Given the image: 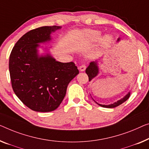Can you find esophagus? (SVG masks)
Instances as JSON below:
<instances>
[{
	"mask_svg": "<svg viewBox=\"0 0 149 149\" xmlns=\"http://www.w3.org/2000/svg\"><path fill=\"white\" fill-rule=\"evenodd\" d=\"M86 69V65H82L81 66H79V70H80L81 72H84V71H85Z\"/></svg>",
	"mask_w": 149,
	"mask_h": 149,
	"instance_id": "obj_1",
	"label": "esophagus"
}]
</instances>
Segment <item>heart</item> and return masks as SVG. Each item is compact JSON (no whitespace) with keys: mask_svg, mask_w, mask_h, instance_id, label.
I'll use <instances>...</instances> for the list:
<instances>
[{"mask_svg":"<svg viewBox=\"0 0 149 149\" xmlns=\"http://www.w3.org/2000/svg\"><path fill=\"white\" fill-rule=\"evenodd\" d=\"M86 36L91 40H97L100 38L101 33L97 31H88L86 33ZM111 40V37L109 35H106L103 38V43H106L110 42Z\"/></svg>","mask_w":149,"mask_h":149,"instance_id":"heart-1","label":"heart"}]
</instances>
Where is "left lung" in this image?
I'll return each instance as SVG.
<instances>
[{
	"label": "left lung",
	"instance_id": "1",
	"mask_svg": "<svg viewBox=\"0 0 149 149\" xmlns=\"http://www.w3.org/2000/svg\"><path fill=\"white\" fill-rule=\"evenodd\" d=\"M119 40H120V39H118V41H119ZM86 73L88 75L89 81H91L93 78H94V77H96L97 75V74H98V68H97L96 62H94V61L91 62V63H90V65H89L87 69L86 70ZM130 95V93L129 92L127 95H126V96H124L123 98L117 101L116 102H114V104H110V105H102V104H99L97 102L96 103L98 104L99 106H102V107H104V108H115V107H116V106H118L119 105H120V104H122L123 103H124V102L127 100L129 98Z\"/></svg>",
	"mask_w": 149,
	"mask_h": 149
}]
</instances>
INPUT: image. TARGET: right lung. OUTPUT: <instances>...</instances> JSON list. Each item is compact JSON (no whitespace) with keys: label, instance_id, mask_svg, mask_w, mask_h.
<instances>
[{"label":"right lung","instance_id":"obj_1","mask_svg":"<svg viewBox=\"0 0 149 149\" xmlns=\"http://www.w3.org/2000/svg\"><path fill=\"white\" fill-rule=\"evenodd\" d=\"M60 26H45L25 33L13 47L9 57L13 90L26 106L47 112L58 108L68 85L79 70L74 62L61 63L47 54L39 57V43L50 41L52 32Z\"/></svg>","mask_w":149,"mask_h":149}]
</instances>
